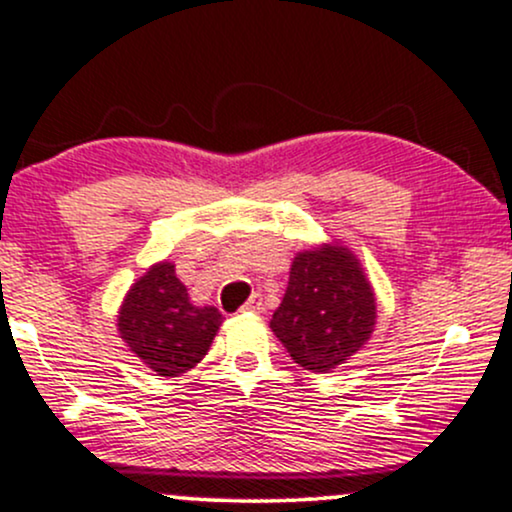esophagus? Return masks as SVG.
<instances>
[{
    "label": "esophagus",
    "instance_id": "34e87169",
    "mask_svg": "<svg viewBox=\"0 0 512 512\" xmlns=\"http://www.w3.org/2000/svg\"><path fill=\"white\" fill-rule=\"evenodd\" d=\"M243 311L245 313H262V311H265V303H262V296L260 294L250 296V299H247V303L243 306Z\"/></svg>",
    "mask_w": 512,
    "mask_h": 512
}]
</instances>
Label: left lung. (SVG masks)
I'll return each mask as SVG.
<instances>
[{
	"mask_svg": "<svg viewBox=\"0 0 512 512\" xmlns=\"http://www.w3.org/2000/svg\"><path fill=\"white\" fill-rule=\"evenodd\" d=\"M374 320V291L357 257L342 245H320L294 257L269 328L296 364L330 372L369 340Z\"/></svg>",
	"mask_w": 512,
	"mask_h": 512,
	"instance_id": "1",
	"label": "left lung"
}]
</instances>
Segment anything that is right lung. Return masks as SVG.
<instances>
[{
	"label": "right lung",
	"instance_id": "right-lung-1",
	"mask_svg": "<svg viewBox=\"0 0 512 512\" xmlns=\"http://www.w3.org/2000/svg\"><path fill=\"white\" fill-rule=\"evenodd\" d=\"M221 320L218 308L194 306L174 265L160 262L123 299L119 333L153 372L179 376L204 359Z\"/></svg>",
	"mask_w": 512,
	"mask_h": 512
}]
</instances>
